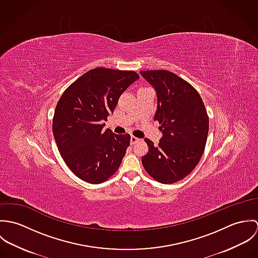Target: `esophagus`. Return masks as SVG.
I'll list each match as a JSON object with an SVG mask.
<instances>
[{
  "label": "esophagus",
  "instance_id": "obj_1",
  "mask_svg": "<svg viewBox=\"0 0 258 258\" xmlns=\"http://www.w3.org/2000/svg\"><path fill=\"white\" fill-rule=\"evenodd\" d=\"M138 141H140V139L139 138H137V137H135V136H131V140H130V142H131V144L132 145H134L135 143H137Z\"/></svg>",
  "mask_w": 258,
  "mask_h": 258
}]
</instances>
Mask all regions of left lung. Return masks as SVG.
I'll return each mask as SVG.
<instances>
[{
  "instance_id": "left-lung-1",
  "label": "left lung",
  "mask_w": 258,
  "mask_h": 258,
  "mask_svg": "<svg viewBox=\"0 0 258 258\" xmlns=\"http://www.w3.org/2000/svg\"><path fill=\"white\" fill-rule=\"evenodd\" d=\"M141 75L157 94L154 120L162 126L158 146L145 139L149 151L142 157L148 174L162 184L186 177L198 165L209 133V117L198 91L168 71H144Z\"/></svg>"
}]
</instances>
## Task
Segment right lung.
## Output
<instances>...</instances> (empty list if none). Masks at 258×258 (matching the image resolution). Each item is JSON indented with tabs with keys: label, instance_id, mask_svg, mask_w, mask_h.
<instances>
[{
	"label": "right lung",
	"instance_id": "obj_1",
	"mask_svg": "<svg viewBox=\"0 0 258 258\" xmlns=\"http://www.w3.org/2000/svg\"><path fill=\"white\" fill-rule=\"evenodd\" d=\"M138 79L135 72L97 68L81 75L59 98L52 132L62 159L79 179L100 184L120 167L131 137L103 130L104 121Z\"/></svg>",
	"mask_w": 258,
	"mask_h": 258
}]
</instances>
